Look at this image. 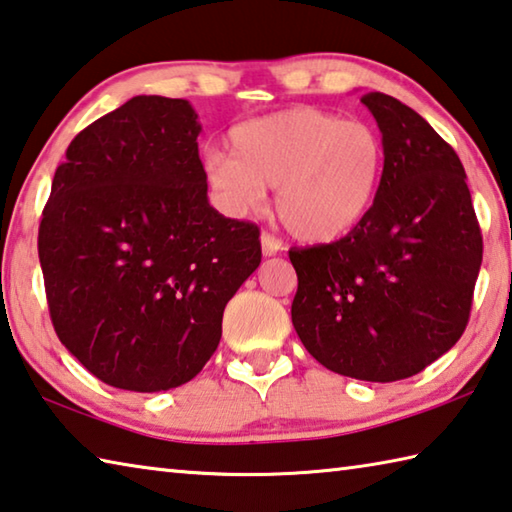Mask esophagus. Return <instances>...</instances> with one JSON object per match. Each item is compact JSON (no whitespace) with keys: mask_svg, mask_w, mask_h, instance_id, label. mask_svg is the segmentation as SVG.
I'll use <instances>...</instances> for the list:
<instances>
[{"mask_svg":"<svg viewBox=\"0 0 512 512\" xmlns=\"http://www.w3.org/2000/svg\"><path fill=\"white\" fill-rule=\"evenodd\" d=\"M262 250H264L266 257H273L282 250V241L273 237L271 232H262Z\"/></svg>","mask_w":512,"mask_h":512,"instance_id":"obj_1","label":"esophagus"}]
</instances>
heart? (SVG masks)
Returning a JSON list of instances; mask_svg holds the SVG:
<instances>
[{"instance_id": "1", "label": "heart", "mask_w": 512, "mask_h": 512, "mask_svg": "<svg viewBox=\"0 0 512 512\" xmlns=\"http://www.w3.org/2000/svg\"><path fill=\"white\" fill-rule=\"evenodd\" d=\"M230 154L206 159L210 188L230 215L259 210L275 188L286 230L309 244L349 235L369 217L385 174L374 127L315 107L250 118L230 129Z\"/></svg>"}]
</instances>
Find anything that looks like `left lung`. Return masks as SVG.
<instances>
[{
	"label": "left lung",
	"instance_id": "left-lung-1",
	"mask_svg": "<svg viewBox=\"0 0 512 512\" xmlns=\"http://www.w3.org/2000/svg\"><path fill=\"white\" fill-rule=\"evenodd\" d=\"M360 100L385 143L378 199L347 237L288 250L291 318L320 365L394 383L466 331L483 239L457 152L401 100L380 91Z\"/></svg>",
	"mask_w": 512,
	"mask_h": 512
}]
</instances>
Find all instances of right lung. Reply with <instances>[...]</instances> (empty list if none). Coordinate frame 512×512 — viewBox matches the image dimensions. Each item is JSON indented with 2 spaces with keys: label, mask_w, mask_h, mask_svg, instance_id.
I'll return each mask as SVG.
<instances>
[{
  "label": "right lung",
  "mask_w": 512,
  "mask_h": 512,
  "mask_svg": "<svg viewBox=\"0 0 512 512\" xmlns=\"http://www.w3.org/2000/svg\"><path fill=\"white\" fill-rule=\"evenodd\" d=\"M188 100L136 96L82 129L53 176L37 253L53 329L102 383L199 374L262 262L259 228L210 206Z\"/></svg>",
  "instance_id": "add662e5"
}]
</instances>
